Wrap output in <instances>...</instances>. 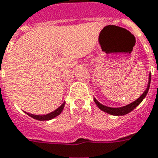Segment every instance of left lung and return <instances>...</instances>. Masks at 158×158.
Returning <instances> with one entry per match:
<instances>
[{
    "label": "left lung",
    "mask_w": 158,
    "mask_h": 158,
    "mask_svg": "<svg viewBox=\"0 0 158 158\" xmlns=\"http://www.w3.org/2000/svg\"><path fill=\"white\" fill-rule=\"evenodd\" d=\"M150 84H151V72L149 74V80H148V84H147V87H146V89H145L144 93L140 95V97L138 98V99L135 100L134 102L130 103V104H128L127 106H122V107H117V108H114V107H109V106H104L102 104H100V103L97 100V99L94 98V100L95 104L97 105V106L99 107V109L103 110V111H105V112L108 113L110 115H112V116H124V115H126L127 113L131 112L133 110L136 108L137 106L142 102V100L145 99V96L147 94V93L149 91V88H150Z\"/></svg>",
    "instance_id": "obj_1"
}]
</instances>
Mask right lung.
Here are the masks:
<instances>
[{
    "mask_svg": "<svg viewBox=\"0 0 158 158\" xmlns=\"http://www.w3.org/2000/svg\"><path fill=\"white\" fill-rule=\"evenodd\" d=\"M64 105H65V102H64L61 106H59L58 109H56L55 110H53L52 112L48 113L47 115H34V114H31V113L25 112L27 114L28 116H30L32 118L34 119H36L38 121H49L51 119H53L54 117H58L59 115L61 114V112L63 111L64 107Z\"/></svg>",
    "mask_w": 158,
    "mask_h": 158,
    "instance_id": "1",
    "label": "right lung"
}]
</instances>
